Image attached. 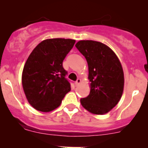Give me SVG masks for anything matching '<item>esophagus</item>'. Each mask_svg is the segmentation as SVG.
<instances>
[{
  "instance_id": "obj_1",
  "label": "esophagus",
  "mask_w": 148,
  "mask_h": 148,
  "mask_svg": "<svg viewBox=\"0 0 148 148\" xmlns=\"http://www.w3.org/2000/svg\"><path fill=\"white\" fill-rule=\"evenodd\" d=\"M81 82H82V80H81L80 78H78V79H77V80H76V82H75V86H78V84H79L81 83Z\"/></svg>"
}]
</instances>
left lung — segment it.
I'll return each mask as SVG.
<instances>
[{
    "label": "left lung",
    "mask_w": 148,
    "mask_h": 148,
    "mask_svg": "<svg viewBox=\"0 0 148 148\" xmlns=\"http://www.w3.org/2000/svg\"><path fill=\"white\" fill-rule=\"evenodd\" d=\"M75 47L88 64L90 92L81 99L82 107L95 115L108 113L118 104L124 90L125 78L119 59L103 43L79 40Z\"/></svg>",
    "instance_id": "1"
}]
</instances>
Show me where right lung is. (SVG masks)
Here are the masks:
<instances>
[{"instance_id": "obj_1", "label": "right lung", "mask_w": 148, "mask_h": 148, "mask_svg": "<svg viewBox=\"0 0 148 148\" xmlns=\"http://www.w3.org/2000/svg\"><path fill=\"white\" fill-rule=\"evenodd\" d=\"M75 43L73 39H46L29 56L22 72V86L28 102L35 110L53 111L71 90L62 63Z\"/></svg>"}]
</instances>
